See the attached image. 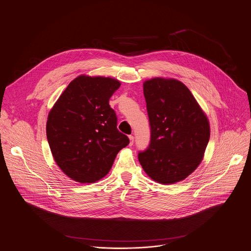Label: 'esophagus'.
<instances>
[{"label":"esophagus","mask_w":251,"mask_h":251,"mask_svg":"<svg viewBox=\"0 0 251 251\" xmlns=\"http://www.w3.org/2000/svg\"><path fill=\"white\" fill-rule=\"evenodd\" d=\"M129 140H130V143H129V146H133V144H134V136H132V135H130V136H129Z\"/></svg>","instance_id":"obj_1"}]
</instances>
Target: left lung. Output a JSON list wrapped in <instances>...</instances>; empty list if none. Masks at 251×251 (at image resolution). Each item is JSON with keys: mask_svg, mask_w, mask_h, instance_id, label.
<instances>
[{"mask_svg": "<svg viewBox=\"0 0 251 251\" xmlns=\"http://www.w3.org/2000/svg\"><path fill=\"white\" fill-rule=\"evenodd\" d=\"M151 127L149 147L139 151L145 173L154 181L173 184L185 179L203 159L210 125L188 88L175 78L144 82Z\"/></svg>", "mask_w": 251, "mask_h": 251, "instance_id": "1", "label": "left lung"}]
</instances>
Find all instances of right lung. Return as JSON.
Instances as JSON below:
<instances>
[{"mask_svg":"<svg viewBox=\"0 0 251 251\" xmlns=\"http://www.w3.org/2000/svg\"><path fill=\"white\" fill-rule=\"evenodd\" d=\"M120 81L79 75L72 80L50 110L46 135L53 157L63 173L80 183H93L110 171L129 138L118 131L109 105Z\"/></svg>","mask_w":251,"mask_h":251,"instance_id":"right-lung-1","label":"right lung"}]
</instances>
